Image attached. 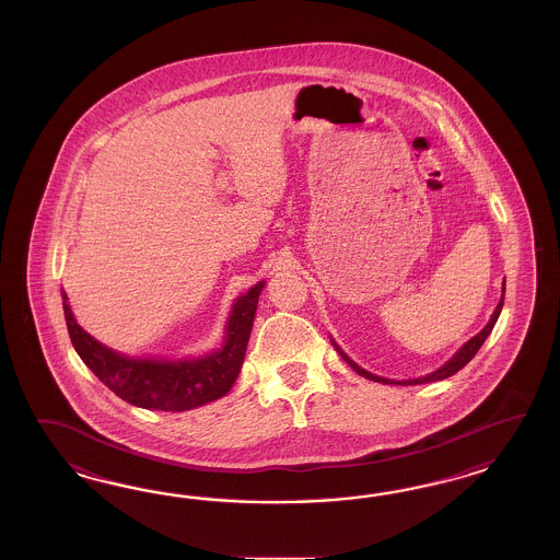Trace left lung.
<instances>
[{
    "label": "left lung",
    "instance_id": "8db88e82",
    "mask_svg": "<svg viewBox=\"0 0 560 560\" xmlns=\"http://www.w3.org/2000/svg\"><path fill=\"white\" fill-rule=\"evenodd\" d=\"M503 300H505V281H503V295H501V300H499V304L494 307V312H492L491 320L489 324L472 337V339L468 340L462 349H459L456 355L452 357L443 368H440L438 372L429 373V375H424V377H417V380H405V382H396V380H388V377H380V375H373V373L365 372L363 368H359L355 361L351 359L349 355H345L342 353V349H340L339 345L332 340V345H335V349H337V353H339L353 370H355L359 375H363V377H368V380H373V382H380V384H400V386H412V384H429V382H440V380H445V377H450V375H454V373H458L472 357L478 353V349L482 347V342L487 340V337L491 335L492 326L497 323V318H499V314H501V307H503Z\"/></svg>",
    "mask_w": 560,
    "mask_h": 560
}]
</instances>
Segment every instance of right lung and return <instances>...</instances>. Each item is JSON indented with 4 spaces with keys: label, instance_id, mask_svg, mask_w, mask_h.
I'll list each match as a JSON object with an SVG mask.
<instances>
[{
    "label": "right lung",
    "instance_id": "add662e5",
    "mask_svg": "<svg viewBox=\"0 0 560 560\" xmlns=\"http://www.w3.org/2000/svg\"><path fill=\"white\" fill-rule=\"evenodd\" d=\"M265 283H256L248 293L240 295L225 326V342L220 351L185 361H155L129 359L92 339L75 323L68 295L63 293V312L69 339L78 355L108 386L129 405L164 412H183L203 407L232 390L244 363L246 345L255 324L258 295Z\"/></svg>",
    "mask_w": 560,
    "mask_h": 560
}]
</instances>
